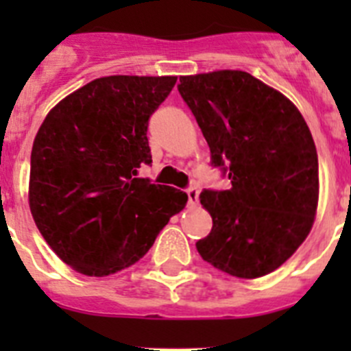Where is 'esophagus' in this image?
<instances>
[{
  "label": "esophagus",
  "instance_id": "34e87169",
  "mask_svg": "<svg viewBox=\"0 0 351 351\" xmlns=\"http://www.w3.org/2000/svg\"><path fill=\"white\" fill-rule=\"evenodd\" d=\"M186 193H188V204H190L191 207H195L198 204V190L197 188H188L186 190Z\"/></svg>",
  "mask_w": 351,
  "mask_h": 351
}]
</instances>
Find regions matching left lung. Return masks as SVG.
<instances>
[{"label": "left lung", "instance_id": "obj_1", "mask_svg": "<svg viewBox=\"0 0 351 351\" xmlns=\"http://www.w3.org/2000/svg\"><path fill=\"white\" fill-rule=\"evenodd\" d=\"M230 190L200 193L213 230L197 243L206 262L255 280L281 267L306 241L318 207V154L306 121L287 96L241 70L179 79Z\"/></svg>", "mask_w": 351, "mask_h": 351}]
</instances>
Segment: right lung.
Masks as SVG:
<instances>
[{
	"instance_id": "obj_1",
	"label": "right lung",
	"mask_w": 351,
	"mask_h": 351,
	"mask_svg": "<svg viewBox=\"0 0 351 351\" xmlns=\"http://www.w3.org/2000/svg\"><path fill=\"white\" fill-rule=\"evenodd\" d=\"M178 77H100L51 108L31 149L29 209L56 255L84 276L142 258L188 195L151 184L147 123Z\"/></svg>"
}]
</instances>
